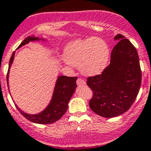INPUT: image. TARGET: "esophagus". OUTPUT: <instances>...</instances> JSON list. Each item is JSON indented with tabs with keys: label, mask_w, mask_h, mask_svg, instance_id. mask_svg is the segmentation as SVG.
Here are the masks:
<instances>
[{
	"label": "esophagus",
	"mask_w": 151,
	"mask_h": 151,
	"mask_svg": "<svg viewBox=\"0 0 151 151\" xmlns=\"http://www.w3.org/2000/svg\"><path fill=\"white\" fill-rule=\"evenodd\" d=\"M76 83H77V85H78V86H81V85H85V80H83L82 78H78V79H77Z\"/></svg>",
	"instance_id": "34e87169"
}]
</instances>
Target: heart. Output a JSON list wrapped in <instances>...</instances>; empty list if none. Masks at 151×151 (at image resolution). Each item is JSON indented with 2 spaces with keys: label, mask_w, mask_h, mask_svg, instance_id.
Instances as JSON below:
<instances>
[{
  "label": "heart",
  "mask_w": 151,
  "mask_h": 151,
  "mask_svg": "<svg viewBox=\"0 0 151 151\" xmlns=\"http://www.w3.org/2000/svg\"><path fill=\"white\" fill-rule=\"evenodd\" d=\"M107 44L99 38L71 41L64 50V59L73 66H79L85 76H96L104 71L110 60Z\"/></svg>",
  "instance_id": "heart-1"
}]
</instances>
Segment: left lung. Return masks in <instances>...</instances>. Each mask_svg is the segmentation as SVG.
<instances>
[{
	"label": "left lung",
	"mask_w": 151,
	"mask_h": 151,
	"mask_svg": "<svg viewBox=\"0 0 151 151\" xmlns=\"http://www.w3.org/2000/svg\"><path fill=\"white\" fill-rule=\"evenodd\" d=\"M118 43L111 52L110 65L101 75L88 78L93 91L89 106L104 118L118 116L129 110L139 92L141 71L138 51L127 38L117 34Z\"/></svg>",
	"instance_id": "obj_1"
}]
</instances>
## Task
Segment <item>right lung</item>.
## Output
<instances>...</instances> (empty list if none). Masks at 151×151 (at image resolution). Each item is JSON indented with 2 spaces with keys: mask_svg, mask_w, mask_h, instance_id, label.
<instances>
[{
  "mask_svg": "<svg viewBox=\"0 0 151 151\" xmlns=\"http://www.w3.org/2000/svg\"><path fill=\"white\" fill-rule=\"evenodd\" d=\"M40 40L45 41V39L44 38L35 37V35L29 36L19 45L18 48L21 47L23 45H27L30 41H40ZM14 55H15V52L13 53L11 57H10V62H9V68H8V73L6 75V82H7L8 87H9V82H8L9 72H10V66L13 63V60H14ZM77 78H78L77 77H68L65 76H58L57 82H56L51 100L47 106L41 113H38L37 114H29V113H26L21 110L17 105L16 106L19 110V111L20 112L21 114L31 122L38 124L54 123L57 120H59L67 110L68 104L77 87Z\"/></svg>",
  "mask_w": 151,
  "mask_h": 151,
  "instance_id": "right-lung-1",
  "label": "right lung"
}]
</instances>
